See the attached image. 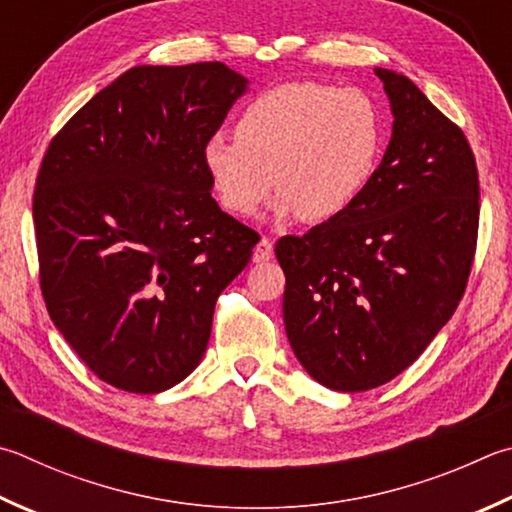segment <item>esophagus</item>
I'll list each match as a JSON object with an SVG mask.
<instances>
[{
	"instance_id": "esophagus-1",
	"label": "esophagus",
	"mask_w": 512,
	"mask_h": 512,
	"mask_svg": "<svg viewBox=\"0 0 512 512\" xmlns=\"http://www.w3.org/2000/svg\"><path fill=\"white\" fill-rule=\"evenodd\" d=\"M268 259H273V241L268 237H262L253 250V262L262 264V262H268Z\"/></svg>"
}]
</instances>
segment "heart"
Here are the masks:
<instances>
[{"instance_id":"heart-1","label":"heart","mask_w":512,"mask_h":512,"mask_svg":"<svg viewBox=\"0 0 512 512\" xmlns=\"http://www.w3.org/2000/svg\"><path fill=\"white\" fill-rule=\"evenodd\" d=\"M237 138L210 136L201 163L232 215L248 217L280 188L275 210L329 221L347 212L374 181L385 150V120L360 89L284 82L248 100Z\"/></svg>"}]
</instances>
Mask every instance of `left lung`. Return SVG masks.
<instances>
[{
	"instance_id": "obj_1",
	"label": "left lung",
	"mask_w": 512,
	"mask_h": 512,
	"mask_svg": "<svg viewBox=\"0 0 512 512\" xmlns=\"http://www.w3.org/2000/svg\"><path fill=\"white\" fill-rule=\"evenodd\" d=\"M392 141L365 194L275 255L284 327L302 367L336 392L405 371L466 291L479 228V174L461 129L410 78L376 69Z\"/></svg>"
}]
</instances>
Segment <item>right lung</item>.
I'll return each instance as SVG.
<instances>
[{"label": "right lung", "mask_w": 512, "mask_h": 512, "mask_svg": "<svg viewBox=\"0 0 512 512\" xmlns=\"http://www.w3.org/2000/svg\"><path fill=\"white\" fill-rule=\"evenodd\" d=\"M248 80L224 62L134 67L44 154L33 194L40 288L94 374L159 394L206 353L221 291L259 235L212 199L201 147Z\"/></svg>", "instance_id": "1"}]
</instances>
